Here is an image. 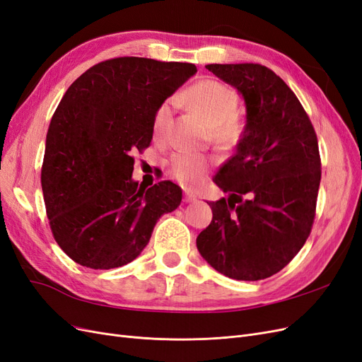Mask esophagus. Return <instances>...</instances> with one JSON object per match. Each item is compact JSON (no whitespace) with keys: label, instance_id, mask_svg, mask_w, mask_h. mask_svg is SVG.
<instances>
[{"label":"esophagus","instance_id":"1","mask_svg":"<svg viewBox=\"0 0 362 362\" xmlns=\"http://www.w3.org/2000/svg\"><path fill=\"white\" fill-rule=\"evenodd\" d=\"M184 201H185V202H194V201H198V196H196L194 193H192L190 190H185Z\"/></svg>","mask_w":362,"mask_h":362}]
</instances>
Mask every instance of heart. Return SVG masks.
Wrapping results in <instances>:
<instances>
[{
    "label": "heart",
    "instance_id": "heart-1",
    "mask_svg": "<svg viewBox=\"0 0 362 362\" xmlns=\"http://www.w3.org/2000/svg\"><path fill=\"white\" fill-rule=\"evenodd\" d=\"M178 101L189 105L211 125L213 137L222 148L233 146L242 134V122L235 116L237 93L218 81L204 80L193 84L178 96ZM172 124V101H164L152 120L154 137L166 141ZM208 170V160L201 154L178 152L170 160V175L184 185H194Z\"/></svg>",
    "mask_w": 362,
    "mask_h": 362
}]
</instances>
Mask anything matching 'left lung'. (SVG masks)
I'll return each instance as SVG.
<instances>
[{
    "mask_svg": "<svg viewBox=\"0 0 362 362\" xmlns=\"http://www.w3.org/2000/svg\"><path fill=\"white\" fill-rule=\"evenodd\" d=\"M246 105L235 154L213 181L228 198L208 202L213 221L196 238L222 275L259 281L286 267L311 233L322 178L308 115L282 78L254 63L206 64Z\"/></svg>",
    "mask_w": 362,
    "mask_h": 362,
    "instance_id": "obj_1",
    "label": "left lung"
}]
</instances>
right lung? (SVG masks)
<instances>
[{
  "label": "right lung",
  "mask_w": 362,
  "mask_h": 362,
  "mask_svg": "<svg viewBox=\"0 0 362 362\" xmlns=\"http://www.w3.org/2000/svg\"><path fill=\"white\" fill-rule=\"evenodd\" d=\"M194 74L192 63L119 57L87 69L63 95L40 181L52 235L75 262L128 264L158 218L181 204L177 184L146 189L133 180V154L149 146L157 108Z\"/></svg>",
  "instance_id": "right-lung-1"
}]
</instances>
